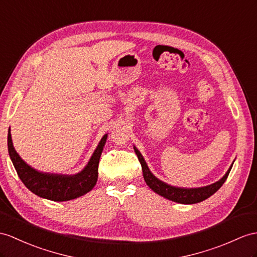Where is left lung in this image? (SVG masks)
Here are the masks:
<instances>
[{
    "instance_id": "1",
    "label": "left lung",
    "mask_w": 257,
    "mask_h": 257,
    "mask_svg": "<svg viewBox=\"0 0 257 257\" xmlns=\"http://www.w3.org/2000/svg\"><path fill=\"white\" fill-rule=\"evenodd\" d=\"M134 150H135L137 157H139V160L142 165L143 176H144V180H145L146 184L155 193L159 194V195L164 196L167 199H170V201H172V202H177L180 204H196L199 202H203V201H205V199L210 197L212 194H215L222 186V184L226 182V180L231 171V168H232V166H233V164L231 165L227 173L215 183H212L207 186H203V187H195V189H185V187H178V186L169 185L165 182H162V181L159 180L158 178H156L154 174L150 172L146 161L144 160L142 154L139 152V149L134 147Z\"/></svg>"
}]
</instances>
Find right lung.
Listing matches in <instances>:
<instances>
[{"instance_id":"1","label":"right lung","mask_w":257,"mask_h":257,"mask_svg":"<svg viewBox=\"0 0 257 257\" xmlns=\"http://www.w3.org/2000/svg\"><path fill=\"white\" fill-rule=\"evenodd\" d=\"M107 137L108 134H105L99 142L87 166L80 172L73 176L40 172L31 168L16 153L12 142L11 130H9L8 146L11 160L16 169L18 177L29 191L50 201L65 202L85 195L96 185L99 159Z\"/></svg>"}]
</instances>
